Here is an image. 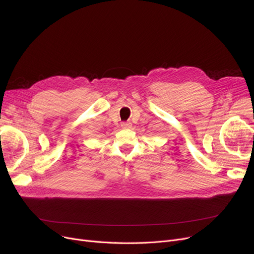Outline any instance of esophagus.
Masks as SVG:
<instances>
[{
    "label": "esophagus",
    "mask_w": 254,
    "mask_h": 254,
    "mask_svg": "<svg viewBox=\"0 0 254 254\" xmlns=\"http://www.w3.org/2000/svg\"><path fill=\"white\" fill-rule=\"evenodd\" d=\"M121 126H122L123 128H130L131 127V123L130 122H122L121 123Z\"/></svg>",
    "instance_id": "34e87169"
}]
</instances>
